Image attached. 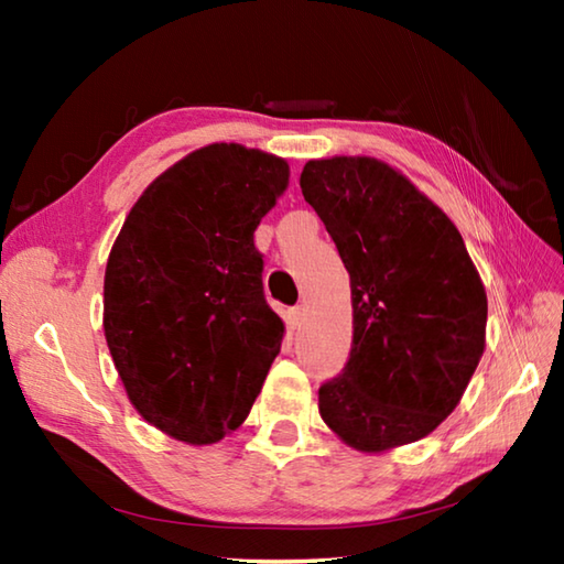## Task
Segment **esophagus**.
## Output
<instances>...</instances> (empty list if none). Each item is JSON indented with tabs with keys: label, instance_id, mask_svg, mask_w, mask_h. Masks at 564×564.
<instances>
[{
	"label": "esophagus",
	"instance_id": "1",
	"mask_svg": "<svg viewBox=\"0 0 564 564\" xmlns=\"http://www.w3.org/2000/svg\"><path fill=\"white\" fill-rule=\"evenodd\" d=\"M301 321H303V308H291V311H289V323H291V328H299V326H301Z\"/></svg>",
	"mask_w": 564,
	"mask_h": 564
}]
</instances>
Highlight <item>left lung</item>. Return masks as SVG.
<instances>
[{
  "instance_id": "1",
  "label": "left lung",
  "mask_w": 564,
  "mask_h": 564,
  "mask_svg": "<svg viewBox=\"0 0 564 564\" xmlns=\"http://www.w3.org/2000/svg\"><path fill=\"white\" fill-rule=\"evenodd\" d=\"M301 191L350 275L352 346L318 390L323 423L378 455L431 435L485 352L488 295L457 226L373 156L311 159Z\"/></svg>"
}]
</instances>
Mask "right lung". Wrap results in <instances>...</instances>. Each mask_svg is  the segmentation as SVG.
<instances>
[{
	"label": "right lung",
	"instance_id": "right-lung-1",
	"mask_svg": "<svg viewBox=\"0 0 564 564\" xmlns=\"http://www.w3.org/2000/svg\"><path fill=\"white\" fill-rule=\"evenodd\" d=\"M289 161L208 144L137 198L104 273V336L137 413L212 445L251 413L285 326L263 299L253 231L289 188Z\"/></svg>",
	"mask_w": 564,
	"mask_h": 564
}]
</instances>
